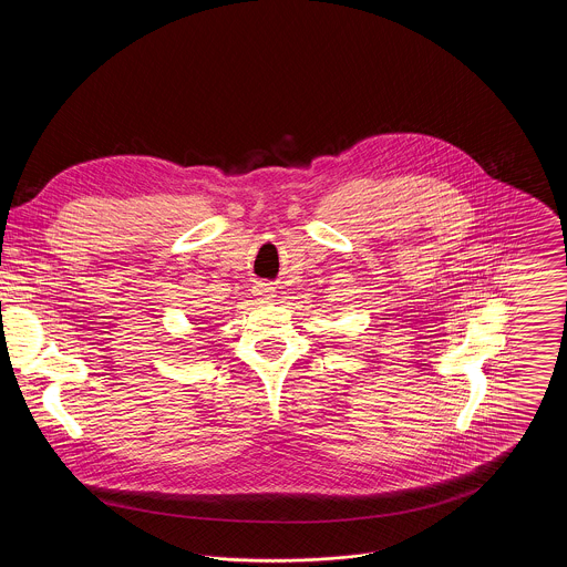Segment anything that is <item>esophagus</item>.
<instances>
[{
  "mask_svg": "<svg viewBox=\"0 0 567 567\" xmlns=\"http://www.w3.org/2000/svg\"><path fill=\"white\" fill-rule=\"evenodd\" d=\"M271 287H259V296L264 297V299H270L271 297Z\"/></svg>",
  "mask_w": 567,
  "mask_h": 567,
  "instance_id": "obj_1",
  "label": "esophagus"
}]
</instances>
